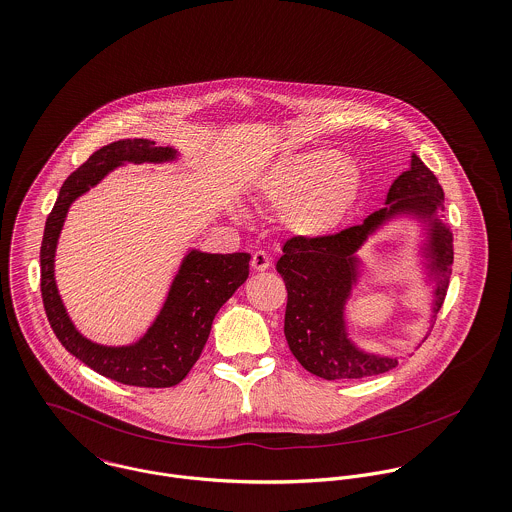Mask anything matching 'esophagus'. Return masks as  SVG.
I'll list each match as a JSON object with an SVG mask.
<instances>
[{"label":"esophagus","instance_id":"obj_1","mask_svg":"<svg viewBox=\"0 0 512 512\" xmlns=\"http://www.w3.org/2000/svg\"><path fill=\"white\" fill-rule=\"evenodd\" d=\"M251 267L255 271H267L271 267V257L265 251H255L251 257Z\"/></svg>","mask_w":512,"mask_h":512}]
</instances>
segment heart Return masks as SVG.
Listing matches in <instances>:
<instances>
[{"mask_svg": "<svg viewBox=\"0 0 512 512\" xmlns=\"http://www.w3.org/2000/svg\"><path fill=\"white\" fill-rule=\"evenodd\" d=\"M362 168L332 150H310L271 166L259 180L261 198L279 207V219L295 235L332 233L362 192Z\"/></svg>", "mask_w": 512, "mask_h": 512, "instance_id": "b5f03b06", "label": "heart"}]
</instances>
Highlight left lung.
<instances>
[{
    "instance_id": "left-lung-1",
    "label": "left lung",
    "mask_w": 512,
    "mask_h": 512,
    "mask_svg": "<svg viewBox=\"0 0 512 512\" xmlns=\"http://www.w3.org/2000/svg\"><path fill=\"white\" fill-rule=\"evenodd\" d=\"M443 202L435 174L411 154L408 172L390 186L386 207L336 235L293 237L283 245L277 271L289 293L285 338L310 374L324 380H358L398 366V354L360 348L350 338L346 316V305L366 269L358 251L392 221H417L421 229L419 257L423 283L431 289L433 322L443 305L453 263V235L441 219Z\"/></svg>"
}]
</instances>
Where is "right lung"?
I'll use <instances>...</instances> for the list:
<instances>
[{
	"label": "right lung",
	"instance_id": "right-lung-1",
	"mask_svg": "<svg viewBox=\"0 0 512 512\" xmlns=\"http://www.w3.org/2000/svg\"><path fill=\"white\" fill-rule=\"evenodd\" d=\"M180 160L172 146L146 138H124L97 150L61 186L41 243V297L59 342L89 368L114 382L140 388L180 384L204 350L213 318L249 277V253H205L190 249L148 330L132 344L106 346L83 336L73 324L55 281V251L69 207L112 170L126 164Z\"/></svg>",
	"mask_w": 512,
	"mask_h": 512
}]
</instances>
